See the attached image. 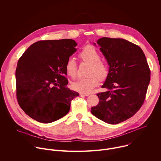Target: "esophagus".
<instances>
[{
	"instance_id": "34e87169",
	"label": "esophagus",
	"mask_w": 161,
	"mask_h": 161,
	"mask_svg": "<svg viewBox=\"0 0 161 161\" xmlns=\"http://www.w3.org/2000/svg\"><path fill=\"white\" fill-rule=\"evenodd\" d=\"M80 96H88L90 94H83V93H80Z\"/></svg>"
}]
</instances>
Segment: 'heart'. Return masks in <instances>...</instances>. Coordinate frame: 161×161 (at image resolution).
<instances>
[{
  "label": "heart",
  "mask_w": 161,
  "mask_h": 161,
  "mask_svg": "<svg viewBox=\"0 0 161 161\" xmlns=\"http://www.w3.org/2000/svg\"><path fill=\"white\" fill-rule=\"evenodd\" d=\"M81 60L90 64L86 78L79 80L72 83L73 88L83 94L90 93L97 86L99 81L106 79L109 74L108 65L101 60V56L97 50L92 46H86L80 53ZM67 74L73 78L76 76L77 64L74 58H69L65 64Z\"/></svg>",
  "instance_id": "b5f03b06"
}]
</instances>
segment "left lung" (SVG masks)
<instances>
[{"instance_id": "8db88e82", "label": "left lung", "mask_w": 161, "mask_h": 161, "mask_svg": "<svg viewBox=\"0 0 161 161\" xmlns=\"http://www.w3.org/2000/svg\"><path fill=\"white\" fill-rule=\"evenodd\" d=\"M97 44L109 66L101 86L108 90L97 94L99 103L91 108V113L106 123L117 124L132 117L143 105L150 71L137 45L124 39L109 37L99 39Z\"/></svg>"}]
</instances>
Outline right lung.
Segmentation results:
<instances>
[{
	"label": "right lung",
	"instance_id": "1",
	"mask_svg": "<svg viewBox=\"0 0 161 161\" xmlns=\"http://www.w3.org/2000/svg\"><path fill=\"white\" fill-rule=\"evenodd\" d=\"M73 39L39 41L22 55L16 69V97L24 111L41 123L67 114L79 94L67 87L65 64L77 49Z\"/></svg>",
	"mask_w": 161,
	"mask_h": 161
}]
</instances>
